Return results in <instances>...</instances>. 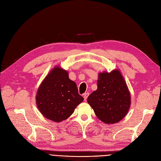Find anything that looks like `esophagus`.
Returning a JSON list of instances; mask_svg holds the SVG:
<instances>
[{
	"instance_id": "1",
	"label": "esophagus",
	"mask_w": 161,
	"mask_h": 161,
	"mask_svg": "<svg viewBox=\"0 0 161 161\" xmlns=\"http://www.w3.org/2000/svg\"><path fill=\"white\" fill-rule=\"evenodd\" d=\"M89 95V93H85L84 94H83V98H84V100H85V101H86V100H87V97H88Z\"/></svg>"
}]
</instances>
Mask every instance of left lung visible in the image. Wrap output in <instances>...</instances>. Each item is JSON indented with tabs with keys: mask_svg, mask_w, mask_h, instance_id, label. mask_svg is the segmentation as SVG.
I'll return each mask as SVG.
<instances>
[{
	"mask_svg": "<svg viewBox=\"0 0 161 161\" xmlns=\"http://www.w3.org/2000/svg\"><path fill=\"white\" fill-rule=\"evenodd\" d=\"M87 103L104 123L113 124L123 119L131 105V95L119 69L99 74L97 89L87 97Z\"/></svg>",
	"mask_w": 161,
	"mask_h": 161,
	"instance_id": "1",
	"label": "left lung"
}]
</instances>
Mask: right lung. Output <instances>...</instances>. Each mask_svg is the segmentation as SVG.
<instances>
[{"instance_id":"right-lung-1","label":"right lung","mask_w":161,"mask_h":161,"mask_svg":"<svg viewBox=\"0 0 161 161\" xmlns=\"http://www.w3.org/2000/svg\"><path fill=\"white\" fill-rule=\"evenodd\" d=\"M36 99L39 110L47 119L61 122L73 114L83 98L76 83L69 79L68 72L57 66L41 82Z\"/></svg>"}]
</instances>
